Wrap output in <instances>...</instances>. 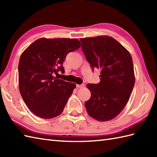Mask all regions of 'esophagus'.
Listing matches in <instances>:
<instances>
[{"label":"esophagus","mask_w":157,"mask_h":157,"mask_svg":"<svg viewBox=\"0 0 157 157\" xmlns=\"http://www.w3.org/2000/svg\"><path fill=\"white\" fill-rule=\"evenodd\" d=\"M76 86H77V88H82L84 87V84H77Z\"/></svg>","instance_id":"obj_1"}]
</instances>
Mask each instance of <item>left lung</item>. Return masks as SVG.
Instances as JSON below:
<instances>
[{"mask_svg": "<svg viewBox=\"0 0 157 157\" xmlns=\"http://www.w3.org/2000/svg\"><path fill=\"white\" fill-rule=\"evenodd\" d=\"M82 48L92 69L101 70V82L88 84L91 97L85 102L88 114L100 121L117 116L128 102L135 83L129 51L109 36L80 38Z\"/></svg>", "mask_w": 157, "mask_h": 157, "instance_id": "left-lung-1", "label": "left lung"}]
</instances>
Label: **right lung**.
I'll use <instances>...</instances> for the list:
<instances>
[{
	"label": "right lung",
	"mask_w": 157,
	"mask_h": 157,
	"mask_svg": "<svg viewBox=\"0 0 157 157\" xmlns=\"http://www.w3.org/2000/svg\"><path fill=\"white\" fill-rule=\"evenodd\" d=\"M81 47L75 38L36 40L20 56L19 88L25 103L36 116L51 119L61 115L76 85L54 76L65 72L67 55Z\"/></svg>",
	"instance_id": "1"
}]
</instances>
